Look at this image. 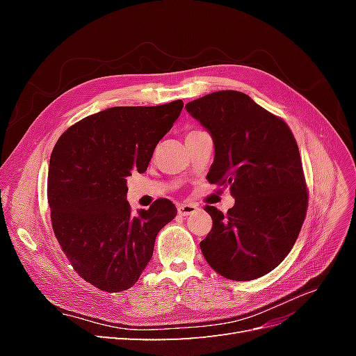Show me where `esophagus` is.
Instances as JSON below:
<instances>
[{
    "mask_svg": "<svg viewBox=\"0 0 356 356\" xmlns=\"http://www.w3.org/2000/svg\"><path fill=\"white\" fill-rule=\"evenodd\" d=\"M197 209H199V207L196 203H181L178 207V213L187 217V215H190V213H195Z\"/></svg>",
    "mask_w": 356,
    "mask_h": 356,
    "instance_id": "esophagus-1",
    "label": "esophagus"
}]
</instances>
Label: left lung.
I'll return each mask as SVG.
<instances>
[{
    "mask_svg": "<svg viewBox=\"0 0 356 356\" xmlns=\"http://www.w3.org/2000/svg\"><path fill=\"white\" fill-rule=\"evenodd\" d=\"M186 110L213 139L211 184L230 187L234 207L222 213L204 207L213 221L200 242L204 260L232 281L272 272L293 250L309 195L296 138L288 124L250 96L213 92Z\"/></svg>",
    "mask_w": 356,
    "mask_h": 356,
    "instance_id": "obj_1",
    "label": "left lung"
}]
</instances>
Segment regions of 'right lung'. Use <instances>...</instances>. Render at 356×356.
<instances>
[{
	"instance_id": "obj_1",
	"label": "right lung",
	"mask_w": 356,
	"mask_h": 356,
	"mask_svg": "<svg viewBox=\"0 0 356 356\" xmlns=\"http://www.w3.org/2000/svg\"><path fill=\"white\" fill-rule=\"evenodd\" d=\"M182 106L181 99L113 106L68 127L53 148L47 177L53 232L74 270L106 293L135 285L152 260L157 233L175 218L168 199L132 213L126 177L144 174Z\"/></svg>"
}]
</instances>
